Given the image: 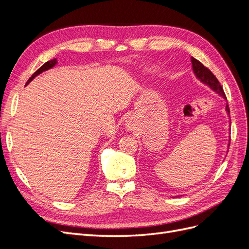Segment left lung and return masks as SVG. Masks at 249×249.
<instances>
[{
  "label": "left lung",
  "mask_w": 249,
  "mask_h": 249,
  "mask_svg": "<svg viewBox=\"0 0 249 249\" xmlns=\"http://www.w3.org/2000/svg\"><path fill=\"white\" fill-rule=\"evenodd\" d=\"M191 63H192V70H193L195 77H196L202 83V84L209 86L211 89L213 90V91H215L217 94H219L220 96L223 97V99L227 100V97H225L224 91L220 85L219 81L217 80V78L212 73V71H211L209 69H207V67L202 63H200L198 60H196L193 57H191ZM225 111L228 112V115H230V108H229L228 104H227V106H225ZM230 141L228 144L229 147H230Z\"/></svg>",
  "instance_id": "8db88e82"
}]
</instances>
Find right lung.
<instances>
[{
	"label": "right lung",
	"instance_id": "obj_1",
	"mask_svg": "<svg viewBox=\"0 0 249 249\" xmlns=\"http://www.w3.org/2000/svg\"><path fill=\"white\" fill-rule=\"evenodd\" d=\"M57 64V59H53V60H50V61H48V62H46L44 63L40 69H38L33 74H32V77L30 78L29 80H28V82H27V84L26 85H28L30 82H31L35 77H37L38 76V74H40L41 72H43V71H48V70H50V69H53V67H54L55 65Z\"/></svg>",
	"mask_w": 249,
	"mask_h": 249
}]
</instances>
